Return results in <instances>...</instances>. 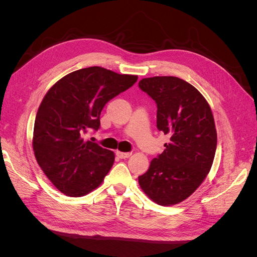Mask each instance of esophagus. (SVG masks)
Instances as JSON below:
<instances>
[{"mask_svg":"<svg viewBox=\"0 0 257 257\" xmlns=\"http://www.w3.org/2000/svg\"><path fill=\"white\" fill-rule=\"evenodd\" d=\"M115 154L119 159H128L132 155V153L130 152H121V151H116Z\"/></svg>","mask_w":257,"mask_h":257,"instance_id":"esophagus-1","label":"esophagus"}]
</instances>
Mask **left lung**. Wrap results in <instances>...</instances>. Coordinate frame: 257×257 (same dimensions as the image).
Listing matches in <instances>:
<instances>
[{
	"mask_svg": "<svg viewBox=\"0 0 257 257\" xmlns=\"http://www.w3.org/2000/svg\"><path fill=\"white\" fill-rule=\"evenodd\" d=\"M139 88L158 105V130L170 136L165 150L138 177L139 185L158 205L180 204L212 166L217 137L211 108L195 87L178 77L144 78Z\"/></svg>",
	"mask_w": 257,
	"mask_h": 257,
	"instance_id": "left-lung-1",
	"label": "left lung"
}]
</instances>
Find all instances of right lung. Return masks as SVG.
<instances>
[{"label":"right lung","instance_id":"obj_1","mask_svg":"<svg viewBox=\"0 0 257 257\" xmlns=\"http://www.w3.org/2000/svg\"><path fill=\"white\" fill-rule=\"evenodd\" d=\"M137 79L91 66L62 77L46 93L35 118L33 151L44 174L66 196L87 195L109 173L114 153L84 142L82 134L97 131L106 103Z\"/></svg>","mask_w":257,"mask_h":257}]
</instances>
